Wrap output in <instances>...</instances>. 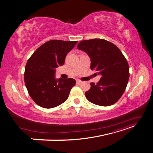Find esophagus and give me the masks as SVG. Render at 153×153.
<instances>
[{
    "label": "esophagus",
    "mask_w": 153,
    "mask_h": 153,
    "mask_svg": "<svg viewBox=\"0 0 153 153\" xmlns=\"http://www.w3.org/2000/svg\"><path fill=\"white\" fill-rule=\"evenodd\" d=\"M76 83H77V84H82V82L81 81V80H76Z\"/></svg>",
    "instance_id": "34e87169"
}]
</instances>
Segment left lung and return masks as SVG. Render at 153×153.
Returning <instances> with one entry per match:
<instances>
[{
    "instance_id": "left-lung-1",
    "label": "left lung",
    "mask_w": 153,
    "mask_h": 153,
    "mask_svg": "<svg viewBox=\"0 0 153 153\" xmlns=\"http://www.w3.org/2000/svg\"><path fill=\"white\" fill-rule=\"evenodd\" d=\"M77 48L87 53L91 59V69L101 76L95 84L85 92L90 102L100 106H110L121 98L127 86L129 65L121 51L109 41L102 39L82 41Z\"/></svg>"
}]
</instances>
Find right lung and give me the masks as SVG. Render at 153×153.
<instances>
[{
	"mask_svg": "<svg viewBox=\"0 0 153 153\" xmlns=\"http://www.w3.org/2000/svg\"><path fill=\"white\" fill-rule=\"evenodd\" d=\"M78 41L50 40L37 49L27 62L24 81L31 98L39 106L52 108L68 99L76 81L56 79L55 68L62 66Z\"/></svg>",
	"mask_w": 153,
	"mask_h": 153,
	"instance_id": "add662e5",
	"label": "right lung"
}]
</instances>
